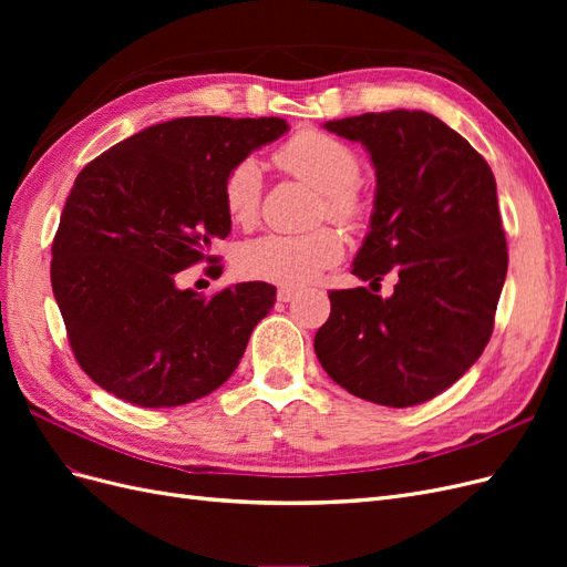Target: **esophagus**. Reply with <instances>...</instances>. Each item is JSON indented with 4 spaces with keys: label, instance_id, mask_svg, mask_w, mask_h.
<instances>
[{
    "label": "esophagus",
    "instance_id": "esophagus-1",
    "mask_svg": "<svg viewBox=\"0 0 567 567\" xmlns=\"http://www.w3.org/2000/svg\"><path fill=\"white\" fill-rule=\"evenodd\" d=\"M296 296H298V288H293V286H281L277 290V300L279 302H290Z\"/></svg>",
    "mask_w": 567,
    "mask_h": 567
}]
</instances>
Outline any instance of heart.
Masks as SVG:
<instances>
[{
	"mask_svg": "<svg viewBox=\"0 0 567 567\" xmlns=\"http://www.w3.org/2000/svg\"><path fill=\"white\" fill-rule=\"evenodd\" d=\"M274 163L317 188L321 194V213L342 225H357L362 219L364 200L357 188L362 163L338 136L321 130H302L274 151ZM221 196L234 225H252L262 196L260 165L252 158L238 161L225 177ZM342 252L346 244L340 234L331 227H321L302 236L267 234L255 238L238 250L236 265L248 279L300 286L312 281L326 267L340 262Z\"/></svg>",
	"mask_w": 567,
	"mask_h": 567,
	"instance_id": "1",
	"label": "heart"
}]
</instances>
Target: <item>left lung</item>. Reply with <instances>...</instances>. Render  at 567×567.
I'll list each match as a JSON object with an SVG mask.
<instances>
[{"label":"left lung","instance_id":"1","mask_svg":"<svg viewBox=\"0 0 567 567\" xmlns=\"http://www.w3.org/2000/svg\"><path fill=\"white\" fill-rule=\"evenodd\" d=\"M375 167L371 227L352 274L394 293L331 290V317L315 336L323 371L354 398L414 406L454 385L494 329L508 250L487 161L425 111L329 120Z\"/></svg>","mask_w":567,"mask_h":567}]
</instances>
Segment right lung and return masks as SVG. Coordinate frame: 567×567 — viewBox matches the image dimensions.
Instances as JSON below:
<instances>
[{"instance_id":"obj_1","label":"right lung","mask_w":567,"mask_h":567,"mask_svg":"<svg viewBox=\"0 0 567 567\" xmlns=\"http://www.w3.org/2000/svg\"><path fill=\"white\" fill-rule=\"evenodd\" d=\"M288 132L281 117H177L82 167L51 244V288L82 371L146 409L210 394L277 302L265 281L203 298L177 274L217 257L229 169Z\"/></svg>"}]
</instances>
